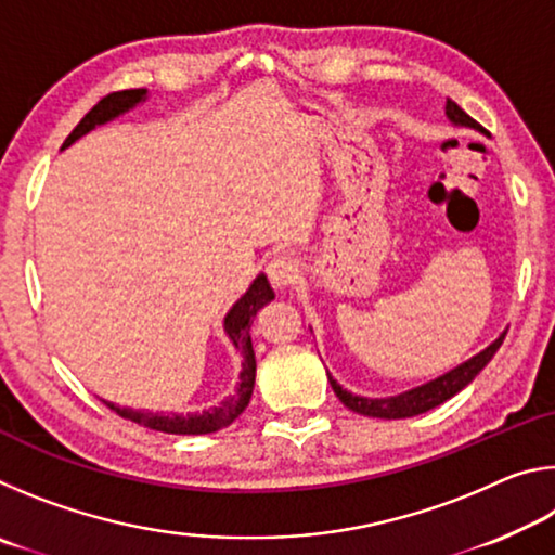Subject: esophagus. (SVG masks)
<instances>
[{"instance_id": "obj_1", "label": "esophagus", "mask_w": 555, "mask_h": 555, "mask_svg": "<svg viewBox=\"0 0 555 555\" xmlns=\"http://www.w3.org/2000/svg\"><path fill=\"white\" fill-rule=\"evenodd\" d=\"M267 274L276 288H288L298 281V264L291 257H276L267 267Z\"/></svg>"}]
</instances>
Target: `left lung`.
I'll return each mask as SVG.
<instances>
[{
  "label": "left lung",
  "instance_id": "obj_1",
  "mask_svg": "<svg viewBox=\"0 0 555 555\" xmlns=\"http://www.w3.org/2000/svg\"><path fill=\"white\" fill-rule=\"evenodd\" d=\"M446 115L450 117L453 125L482 129L473 117L467 115V112L460 109L453 100L446 102ZM502 343H504V335L496 337V340L487 347V350L475 354L473 360H467L465 364H460V367H455L453 372H448V374H443V377L424 384V387H416V389L399 393V397H391V399L354 397V393L345 391L333 377H327V379H331V387L337 393V399H340L345 406L354 413H362V416H372V418H411V416H418V413H426L430 409L440 406V403L448 401L450 397H455L460 389H465L467 384L487 367V362L492 360Z\"/></svg>",
  "mask_w": 555,
  "mask_h": 555
}]
</instances>
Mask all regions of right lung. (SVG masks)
Listing matches in <instances>:
<instances>
[{
  "mask_svg": "<svg viewBox=\"0 0 555 555\" xmlns=\"http://www.w3.org/2000/svg\"><path fill=\"white\" fill-rule=\"evenodd\" d=\"M146 98L144 88L137 90H117L109 92V95L102 98L95 107H92L86 117L78 121L68 139H65L63 146H70L75 139L88 134L90 129L98 125H105L112 117L121 115L129 107H134L137 102ZM274 298V291H271L269 281L264 274L255 279V284L249 286L247 294H244L237 304L230 308L228 318H224V333L232 340V345L242 352V372H240V384L234 389L232 397L224 399L220 406H212L203 413H149V411H134V409H119L115 403L105 401L112 411H117L119 416L134 421L139 426H146L152 430H162V434H178V436H201V434H215L224 426H230L240 413L247 409L251 399V389H255V372H257V360H255V347H251V335L249 327L259 308H264L269 300Z\"/></svg>",
  "mask_w": 555,
  "mask_h": 555,
  "instance_id": "1",
  "label": "right lung"
}]
</instances>
